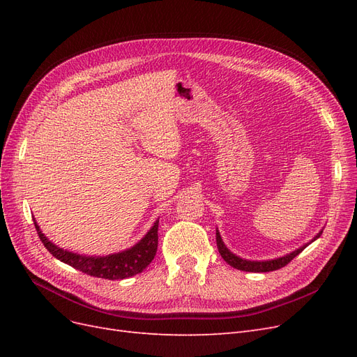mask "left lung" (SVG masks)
Masks as SVG:
<instances>
[{"instance_id": "1", "label": "left lung", "mask_w": 357, "mask_h": 357, "mask_svg": "<svg viewBox=\"0 0 357 357\" xmlns=\"http://www.w3.org/2000/svg\"><path fill=\"white\" fill-rule=\"evenodd\" d=\"M320 234H321V231L314 236V240L319 238ZM314 240H312V241H314ZM312 241H310V243H312ZM215 243H218V248H219L220 256L225 259L226 262H228L231 266L240 269V271H248V273H269V271H275V269L283 268L291 261V259L296 257L310 244L308 243L305 245H302V247L296 248L295 252H291V253H289L283 257H277V259H271V261L259 262V261H247V259H241L240 256H236L231 250H228V247H226L222 241V236H220L219 231H215Z\"/></svg>"}]
</instances>
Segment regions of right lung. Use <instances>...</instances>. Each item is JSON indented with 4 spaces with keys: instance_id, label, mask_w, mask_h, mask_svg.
Listing matches in <instances>:
<instances>
[{
    "instance_id": "obj_1",
    "label": "right lung",
    "mask_w": 357,
    "mask_h": 357,
    "mask_svg": "<svg viewBox=\"0 0 357 357\" xmlns=\"http://www.w3.org/2000/svg\"><path fill=\"white\" fill-rule=\"evenodd\" d=\"M37 234L40 236L41 243L50 252V255L59 259L61 262L67 264L79 271L98 277L105 280H123L128 277H132L139 274L147 265L153 261V257L158 250V225L159 219L153 223L150 231L144 235V238L139 240L135 245H132L128 250L119 252L109 256H84L77 255L68 250H63L58 245L49 241L47 236L41 232L37 222H34Z\"/></svg>"
}]
</instances>
